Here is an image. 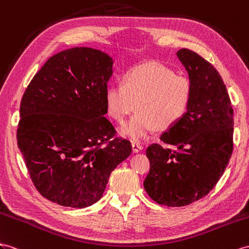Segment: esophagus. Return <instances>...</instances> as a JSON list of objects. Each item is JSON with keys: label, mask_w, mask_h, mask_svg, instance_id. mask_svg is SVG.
I'll list each match as a JSON object with an SVG mask.
<instances>
[{"label": "esophagus", "mask_w": 249, "mask_h": 249, "mask_svg": "<svg viewBox=\"0 0 249 249\" xmlns=\"http://www.w3.org/2000/svg\"><path fill=\"white\" fill-rule=\"evenodd\" d=\"M131 147H132V151L135 152V154H137V152L141 151L143 149V146L141 144L136 143V142H132L131 143Z\"/></svg>", "instance_id": "34e87169"}]
</instances>
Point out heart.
Wrapping results in <instances>:
<instances>
[{
  "label": "heart",
  "mask_w": 249,
  "mask_h": 249,
  "mask_svg": "<svg viewBox=\"0 0 249 249\" xmlns=\"http://www.w3.org/2000/svg\"><path fill=\"white\" fill-rule=\"evenodd\" d=\"M193 86L188 78L176 74L162 65L147 63L132 68L122 80L105 92L108 116L123 123L130 113L139 111L121 128L133 141L147 139L157 127L168 129L185 116Z\"/></svg>",
  "instance_id": "obj_1"
}]
</instances>
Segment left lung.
I'll return each instance as SVG.
<instances>
[{"instance_id": "left-lung-1", "label": "left lung", "mask_w": 249, "mask_h": 249, "mask_svg": "<svg viewBox=\"0 0 249 249\" xmlns=\"http://www.w3.org/2000/svg\"><path fill=\"white\" fill-rule=\"evenodd\" d=\"M178 59L193 86L188 109L161 140L177 150L152 144L144 181L146 193L160 205L181 207L205 196L224 173L232 154L233 111L226 86L215 68L189 49Z\"/></svg>"}]
</instances>
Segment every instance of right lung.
I'll list each match as a JSON object with an SVG mask.
<instances>
[{"label": "right lung", "mask_w": 249, "mask_h": 249, "mask_svg": "<svg viewBox=\"0 0 249 249\" xmlns=\"http://www.w3.org/2000/svg\"><path fill=\"white\" fill-rule=\"evenodd\" d=\"M113 60L98 49L74 47L53 55L23 94L18 146L37 191L59 205L97 203L111 171L131 154L130 142L109 140L104 116Z\"/></svg>", "instance_id": "add662e5"}]
</instances>
